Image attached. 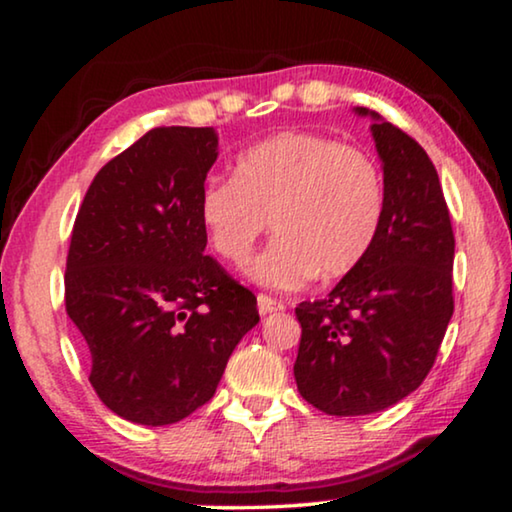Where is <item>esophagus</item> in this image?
Segmentation results:
<instances>
[{
	"instance_id": "esophagus-1",
	"label": "esophagus",
	"mask_w": 512,
	"mask_h": 512,
	"mask_svg": "<svg viewBox=\"0 0 512 512\" xmlns=\"http://www.w3.org/2000/svg\"><path fill=\"white\" fill-rule=\"evenodd\" d=\"M256 303H258V312H261L263 317H265V314H272V312H282V310H284V305L279 303V300L270 298V296H265V293H258Z\"/></svg>"
}]
</instances>
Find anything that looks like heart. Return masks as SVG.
<instances>
[{"mask_svg": "<svg viewBox=\"0 0 512 512\" xmlns=\"http://www.w3.org/2000/svg\"><path fill=\"white\" fill-rule=\"evenodd\" d=\"M384 205V177L370 153L289 130L242 151L235 179H207L198 214L214 254L237 268L270 221L277 237L251 263L249 277L268 289L296 291L314 275L352 272L380 233Z\"/></svg>", "mask_w": 512, "mask_h": 512, "instance_id": "1", "label": "heart"}]
</instances>
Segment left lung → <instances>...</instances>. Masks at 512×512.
<instances>
[{"label": "left lung", "mask_w": 512, "mask_h": 512, "mask_svg": "<svg viewBox=\"0 0 512 512\" xmlns=\"http://www.w3.org/2000/svg\"><path fill=\"white\" fill-rule=\"evenodd\" d=\"M384 172L373 247L321 300L296 307L300 396L326 415L380 412L412 394L436 361L454 312V233L431 158L366 107Z\"/></svg>", "instance_id": "left-lung-1"}]
</instances>
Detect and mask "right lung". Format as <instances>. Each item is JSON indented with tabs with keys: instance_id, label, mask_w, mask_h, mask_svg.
I'll use <instances>...</instances> for the list:
<instances>
[{
	"instance_id": "add662e5",
	"label": "right lung",
	"mask_w": 512,
	"mask_h": 512,
	"mask_svg": "<svg viewBox=\"0 0 512 512\" xmlns=\"http://www.w3.org/2000/svg\"><path fill=\"white\" fill-rule=\"evenodd\" d=\"M214 128H153L95 174L72 230L65 305L111 412L165 426L214 396L258 324L256 298L205 256L198 200Z\"/></svg>"
}]
</instances>
